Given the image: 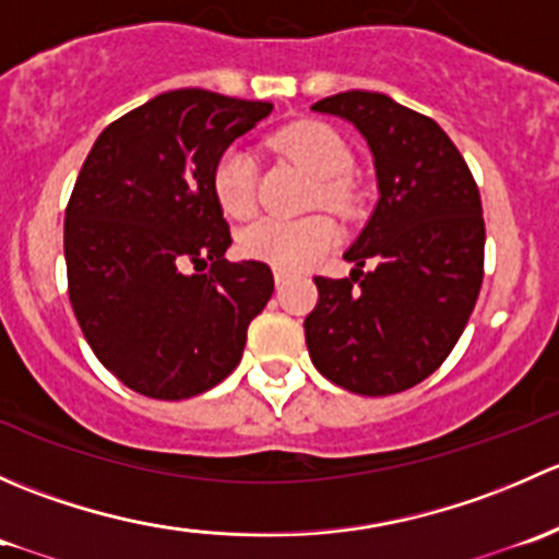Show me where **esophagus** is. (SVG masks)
Returning a JSON list of instances; mask_svg holds the SVG:
<instances>
[{
	"label": "esophagus",
	"mask_w": 559,
	"mask_h": 559,
	"mask_svg": "<svg viewBox=\"0 0 559 559\" xmlns=\"http://www.w3.org/2000/svg\"><path fill=\"white\" fill-rule=\"evenodd\" d=\"M273 278H275V284L284 286L286 278H289V273H286V270H273Z\"/></svg>",
	"instance_id": "34e87169"
}]
</instances>
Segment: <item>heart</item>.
<instances>
[{"label": "heart", "instance_id": "heart-1", "mask_svg": "<svg viewBox=\"0 0 559 559\" xmlns=\"http://www.w3.org/2000/svg\"><path fill=\"white\" fill-rule=\"evenodd\" d=\"M275 148L295 159L319 178L316 202L326 207H346L348 189L343 175L352 170V151L332 132L316 121L286 127L275 138ZM211 191L218 207L229 218H248L257 207V162L240 145L222 151L211 170ZM337 240V229L330 218L311 216L300 222L259 218L240 233L238 246L248 259H259L278 270H300L324 257Z\"/></svg>", "mask_w": 559, "mask_h": 559}]
</instances>
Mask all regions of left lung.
<instances>
[{
    "label": "left lung",
    "instance_id": "left-lung-1",
    "mask_svg": "<svg viewBox=\"0 0 559 559\" xmlns=\"http://www.w3.org/2000/svg\"><path fill=\"white\" fill-rule=\"evenodd\" d=\"M316 112L352 121L373 151L379 205L343 257L348 278L316 275L311 362L354 394H394L436 373L460 341L484 278L478 186L432 118L386 94L343 92ZM365 261L374 267L362 271Z\"/></svg>",
    "mask_w": 559,
    "mask_h": 559
}]
</instances>
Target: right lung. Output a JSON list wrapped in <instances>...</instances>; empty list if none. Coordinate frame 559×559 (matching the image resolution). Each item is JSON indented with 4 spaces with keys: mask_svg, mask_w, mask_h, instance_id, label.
<instances>
[{
    "mask_svg": "<svg viewBox=\"0 0 559 559\" xmlns=\"http://www.w3.org/2000/svg\"><path fill=\"white\" fill-rule=\"evenodd\" d=\"M270 110L178 88L112 121L83 162L64 213L72 311L99 362L145 397L227 379L273 295L267 264L224 257L233 238L211 191L222 151Z\"/></svg>",
    "mask_w": 559,
    "mask_h": 559,
    "instance_id": "1",
    "label": "right lung"
}]
</instances>
